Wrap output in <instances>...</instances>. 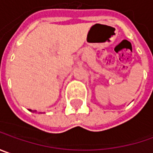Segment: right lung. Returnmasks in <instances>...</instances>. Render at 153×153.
<instances>
[{"label":"right lung","mask_w":153,"mask_h":153,"mask_svg":"<svg viewBox=\"0 0 153 153\" xmlns=\"http://www.w3.org/2000/svg\"><path fill=\"white\" fill-rule=\"evenodd\" d=\"M30 111H32V112H35V111H36V110H35V111H33V110H30Z\"/></svg>","instance_id":"right-lung-1"}]
</instances>
